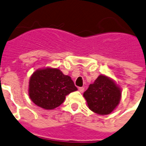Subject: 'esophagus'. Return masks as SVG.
I'll list each match as a JSON object with an SVG mask.
<instances>
[{
    "instance_id": "esophagus-1",
    "label": "esophagus",
    "mask_w": 146,
    "mask_h": 146,
    "mask_svg": "<svg viewBox=\"0 0 146 146\" xmlns=\"http://www.w3.org/2000/svg\"><path fill=\"white\" fill-rule=\"evenodd\" d=\"M79 90L80 92H83L85 91V88L84 87H79Z\"/></svg>"
}]
</instances>
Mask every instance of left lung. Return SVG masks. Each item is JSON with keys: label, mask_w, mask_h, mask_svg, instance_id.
<instances>
[{"label": "left lung", "mask_w": 146, "mask_h": 146, "mask_svg": "<svg viewBox=\"0 0 146 146\" xmlns=\"http://www.w3.org/2000/svg\"><path fill=\"white\" fill-rule=\"evenodd\" d=\"M90 110L97 114L108 115L117 107L121 100L120 88L112 79L100 75L83 94Z\"/></svg>", "instance_id": "obj_1"}]
</instances>
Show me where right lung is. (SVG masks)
Instances as JSON below:
<instances>
[{"label":"right lung","instance_id":"right-lung-1","mask_svg":"<svg viewBox=\"0 0 146 146\" xmlns=\"http://www.w3.org/2000/svg\"><path fill=\"white\" fill-rule=\"evenodd\" d=\"M77 90L70 76L57 68L47 67L34 72L29 81V97L36 106L53 110L64 101L67 94Z\"/></svg>","mask_w":146,"mask_h":146}]
</instances>
